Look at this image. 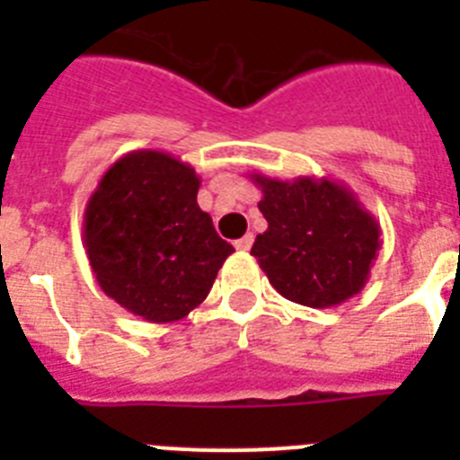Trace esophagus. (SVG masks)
Segmentation results:
<instances>
[{"mask_svg": "<svg viewBox=\"0 0 460 460\" xmlns=\"http://www.w3.org/2000/svg\"><path fill=\"white\" fill-rule=\"evenodd\" d=\"M251 246H253V234H243L242 239H237V242H234V249L237 251H249Z\"/></svg>", "mask_w": 460, "mask_h": 460, "instance_id": "obj_1", "label": "esophagus"}]
</instances>
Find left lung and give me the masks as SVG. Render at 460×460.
<instances>
[{"label":"left lung","mask_w":460,"mask_h":460,"mask_svg":"<svg viewBox=\"0 0 460 460\" xmlns=\"http://www.w3.org/2000/svg\"><path fill=\"white\" fill-rule=\"evenodd\" d=\"M267 230L251 255L276 292L295 304L332 308L359 295L382 246L380 223L355 193L334 180L280 181L249 174Z\"/></svg>","instance_id":"obj_1"}]
</instances>
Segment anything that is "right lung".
<instances>
[{
  "mask_svg": "<svg viewBox=\"0 0 460 460\" xmlns=\"http://www.w3.org/2000/svg\"><path fill=\"white\" fill-rule=\"evenodd\" d=\"M200 177L158 149L124 154L84 207L83 242L101 290L147 323H174L205 302L233 253L198 207Z\"/></svg>",
  "mask_w": 460,
  "mask_h": 460,
  "instance_id": "add662e5",
  "label": "right lung"
}]
</instances>
